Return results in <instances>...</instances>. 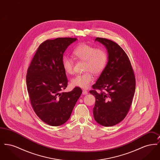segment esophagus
Here are the masks:
<instances>
[{
	"mask_svg": "<svg viewBox=\"0 0 160 160\" xmlns=\"http://www.w3.org/2000/svg\"><path fill=\"white\" fill-rule=\"evenodd\" d=\"M88 91H86V90H83V92H82V93H83V95H87L88 94Z\"/></svg>",
	"mask_w": 160,
	"mask_h": 160,
	"instance_id": "esophagus-1",
	"label": "esophagus"
}]
</instances>
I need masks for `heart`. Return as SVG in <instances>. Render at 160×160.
<instances>
[{
    "mask_svg": "<svg viewBox=\"0 0 160 160\" xmlns=\"http://www.w3.org/2000/svg\"><path fill=\"white\" fill-rule=\"evenodd\" d=\"M72 54L77 59L85 61L84 71H88L82 74L74 77L71 83L74 86L83 89L88 88L93 81V77L91 72L95 75H99L106 67L108 62V54L102 48H96L86 43H82L76 47L72 51ZM62 67L68 74L73 71L74 61L68 56L62 58Z\"/></svg>",
    "mask_w": 160,
    "mask_h": 160,
    "instance_id": "b5f03b06",
    "label": "heart"
}]
</instances>
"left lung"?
<instances>
[{"mask_svg":"<svg viewBox=\"0 0 160 160\" xmlns=\"http://www.w3.org/2000/svg\"><path fill=\"white\" fill-rule=\"evenodd\" d=\"M95 41L106 47L108 62L90 91L96 99L93 114L97 123L112 127L121 122L128 113L135 92L136 78L129 58L120 46L106 38ZM102 89L106 91L102 92Z\"/></svg>","mask_w":160,"mask_h":160,"instance_id":"obj_1","label":"left lung"}]
</instances>
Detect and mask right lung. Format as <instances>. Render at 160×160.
<instances>
[{
  "label": "right lung",
  "mask_w": 160,
  "mask_h": 160,
  "mask_svg": "<svg viewBox=\"0 0 160 160\" xmlns=\"http://www.w3.org/2000/svg\"><path fill=\"white\" fill-rule=\"evenodd\" d=\"M77 38L48 39L39 46L26 75L27 89L31 106L47 124L57 127L69 119L82 91L76 87L62 92L68 85L62 67L64 52Z\"/></svg>",
  "instance_id": "obj_1"
}]
</instances>
